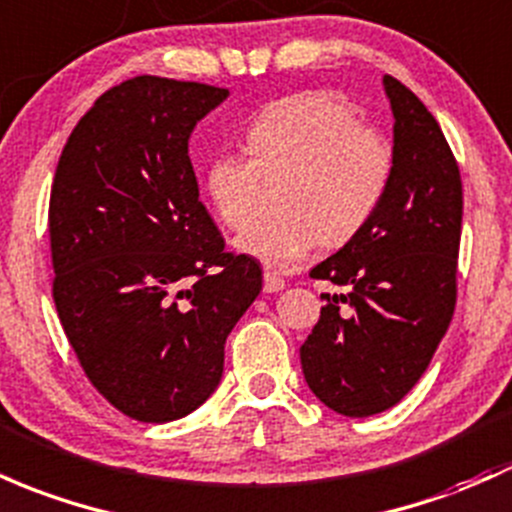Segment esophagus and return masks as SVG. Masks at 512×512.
<instances>
[{
    "label": "esophagus",
    "instance_id": "34e87169",
    "mask_svg": "<svg viewBox=\"0 0 512 512\" xmlns=\"http://www.w3.org/2000/svg\"><path fill=\"white\" fill-rule=\"evenodd\" d=\"M284 286H286V282L279 277L277 272H265V284H262L265 294H277V291H282Z\"/></svg>",
    "mask_w": 512,
    "mask_h": 512
}]
</instances>
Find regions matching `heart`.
<instances>
[{"instance_id": "heart-1", "label": "heart", "mask_w": 512, "mask_h": 512, "mask_svg": "<svg viewBox=\"0 0 512 512\" xmlns=\"http://www.w3.org/2000/svg\"><path fill=\"white\" fill-rule=\"evenodd\" d=\"M245 153L211 157L206 194L228 228H243L257 211L260 179L284 177L282 216L260 218L235 238L243 255L274 269L294 267L323 240L335 247L355 238L393 170L389 140L325 92L294 94L262 111L247 128Z\"/></svg>"}]
</instances>
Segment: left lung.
Returning a JSON list of instances; mask_svg holds the SVG:
<instances>
[{
  "mask_svg": "<svg viewBox=\"0 0 512 512\" xmlns=\"http://www.w3.org/2000/svg\"><path fill=\"white\" fill-rule=\"evenodd\" d=\"M393 114V170L369 223L313 279L347 286L323 294L301 345L306 384L350 418L389 411L418 384L457 303L462 177L440 123L406 84L384 75Z\"/></svg>",
  "mask_w": 512,
  "mask_h": 512,
  "instance_id": "8db88e82",
  "label": "left lung"
}]
</instances>
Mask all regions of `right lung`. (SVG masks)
I'll use <instances>...</instances> for the list:
<instances>
[{
    "instance_id": "add662e5",
    "label": "right lung",
    "mask_w": 512,
    "mask_h": 512,
    "mask_svg": "<svg viewBox=\"0 0 512 512\" xmlns=\"http://www.w3.org/2000/svg\"><path fill=\"white\" fill-rule=\"evenodd\" d=\"M228 89L133 77L67 138L48 230L53 299L84 374L140 423L189 415L216 391L233 325L262 269L230 255L199 201L194 126Z\"/></svg>"
}]
</instances>
